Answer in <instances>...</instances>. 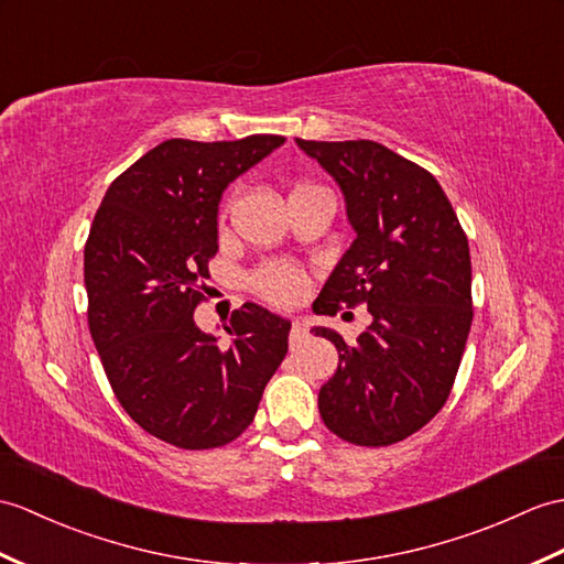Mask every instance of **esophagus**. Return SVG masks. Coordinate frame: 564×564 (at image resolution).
I'll return each mask as SVG.
<instances>
[{
	"label": "esophagus",
	"mask_w": 564,
	"mask_h": 564,
	"mask_svg": "<svg viewBox=\"0 0 564 564\" xmlns=\"http://www.w3.org/2000/svg\"><path fill=\"white\" fill-rule=\"evenodd\" d=\"M307 338V324L303 319H293L291 324V346H300Z\"/></svg>",
	"instance_id": "esophagus-1"
}]
</instances>
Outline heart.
I'll use <instances>...</instances> for the list:
<instances>
[{
  "label": "heart",
  "mask_w": 564,
  "mask_h": 564,
  "mask_svg": "<svg viewBox=\"0 0 564 564\" xmlns=\"http://www.w3.org/2000/svg\"><path fill=\"white\" fill-rule=\"evenodd\" d=\"M250 288L269 305L291 307L307 291V273L293 261H264L250 273Z\"/></svg>",
  "instance_id": "b5f03b06"
}]
</instances>
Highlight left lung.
Segmentation results:
<instances>
[{
	"mask_svg": "<svg viewBox=\"0 0 564 564\" xmlns=\"http://www.w3.org/2000/svg\"><path fill=\"white\" fill-rule=\"evenodd\" d=\"M295 141L338 182L356 230L312 310L372 314L356 344L312 329L338 350L319 415L350 444L387 447L440 413L459 372L474 319L466 232L440 182L382 143Z\"/></svg>",
	"mask_w": 564,
	"mask_h": 564,
	"instance_id": "1",
	"label": "left lung"
}]
</instances>
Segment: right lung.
I'll return each mask as SVG.
<instances>
[{"instance_id": "right-lung-1", "label": "right lung", "mask_w": 564, "mask_h": 564, "mask_svg": "<svg viewBox=\"0 0 564 564\" xmlns=\"http://www.w3.org/2000/svg\"><path fill=\"white\" fill-rule=\"evenodd\" d=\"M285 139H167L102 196L84 250L88 329L117 401L180 449L238 440L288 352L291 322L254 303L230 314V344L194 324L218 252V202Z\"/></svg>"}]
</instances>
